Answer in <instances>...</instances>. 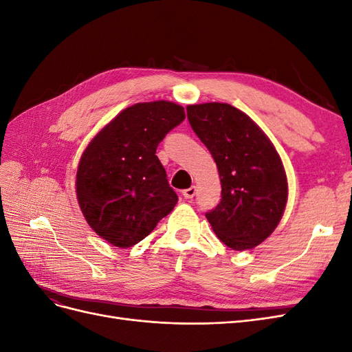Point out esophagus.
Returning <instances> with one entry per match:
<instances>
[{
  "label": "esophagus",
  "instance_id": "obj_1",
  "mask_svg": "<svg viewBox=\"0 0 352 352\" xmlns=\"http://www.w3.org/2000/svg\"><path fill=\"white\" fill-rule=\"evenodd\" d=\"M182 194H184V197H185L186 199H192V198L195 197V194H197V188H195V186H190V188L185 189Z\"/></svg>",
  "mask_w": 352,
  "mask_h": 352
}]
</instances>
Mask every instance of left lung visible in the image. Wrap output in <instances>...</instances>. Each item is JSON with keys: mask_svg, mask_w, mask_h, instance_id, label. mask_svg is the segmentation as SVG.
Returning a JSON list of instances; mask_svg holds the SVG:
<instances>
[{"mask_svg": "<svg viewBox=\"0 0 352 352\" xmlns=\"http://www.w3.org/2000/svg\"><path fill=\"white\" fill-rule=\"evenodd\" d=\"M188 120L217 164L221 199L206 217L229 248L251 250L283 216L287 180L282 160L260 127L225 102L188 105Z\"/></svg>", "mask_w": 352, "mask_h": 352, "instance_id": "1", "label": "left lung"}]
</instances>
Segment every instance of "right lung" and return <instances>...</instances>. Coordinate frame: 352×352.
<instances>
[{"label": "right lung", "mask_w": 352, "mask_h": 352, "mask_svg": "<svg viewBox=\"0 0 352 352\" xmlns=\"http://www.w3.org/2000/svg\"><path fill=\"white\" fill-rule=\"evenodd\" d=\"M184 120L185 110L175 102L135 104L83 151L76 175L79 207L97 235L114 247L142 241L175 208L177 195L155 151Z\"/></svg>", "instance_id": "right-lung-1"}]
</instances>
